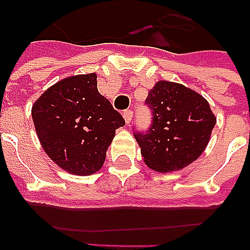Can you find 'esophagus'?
I'll use <instances>...</instances> for the list:
<instances>
[{
	"instance_id": "1",
	"label": "esophagus",
	"mask_w": 250,
	"mask_h": 250,
	"mask_svg": "<svg viewBox=\"0 0 250 250\" xmlns=\"http://www.w3.org/2000/svg\"><path fill=\"white\" fill-rule=\"evenodd\" d=\"M124 120H125V123H126V125H129V124L132 123V117H133V112L130 109L127 110H124Z\"/></svg>"
}]
</instances>
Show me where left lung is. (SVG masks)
Masks as SVG:
<instances>
[{
    "label": "left lung",
    "instance_id": "1",
    "mask_svg": "<svg viewBox=\"0 0 250 250\" xmlns=\"http://www.w3.org/2000/svg\"><path fill=\"white\" fill-rule=\"evenodd\" d=\"M146 104L153 125L136 140L147 167L157 172L178 171L202 155L211 138L216 117L200 93L167 80L155 83Z\"/></svg>",
    "mask_w": 250,
    "mask_h": 250
}]
</instances>
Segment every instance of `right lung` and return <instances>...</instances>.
Returning a JSON list of instances; mask_svg holds the SVG:
<instances>
[{"mask_svg": "<svg viewBox=\"0 0 250 250\" xmlns=\"http://www.w3.org/2000/svg\"><path fill=\"white\" fill-rule=\"evenodd\" d=\"M35 132L46 154L64 171L92 175L105 162L116 129L125 120L97 91V75L59 80L31 108Z\"/></svg>", "mask_w": 250, "mask_h": 250, "instance_id": "right-lung-1", "label": "right lung"}]
</instances>
